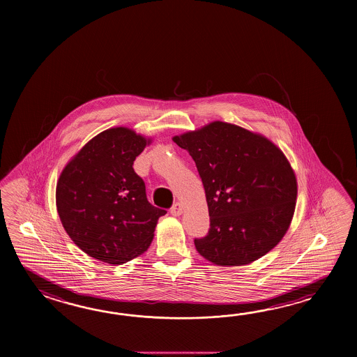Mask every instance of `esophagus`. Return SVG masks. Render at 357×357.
<instances>
[{"instance_id":"34e87169","label":"esophagus","mask_w":357,"mask_h":357,"mask_svg":"<svg viewBox=\"0 0 357 357\" xmlns=\"http://www.w3.org/2000/svg\"><path fill=\"white\" fill-rule=\"evenodd\" d=\"M182 211H183L182 205L180 204V203H176V204H174V206L171 208V214L175 215V217H178V215H181Z\"/></svg>"}]
</instances>
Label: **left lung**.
Wrapping results in <instances>:
<instances>
[{
    "label": "left lung",
    "mask_w": 357,
    "mask_h": 357,
    "mask_svg": "<svg viewBox=\"0 0 357 357\" xmlns=\"http://www.w3.org/2000/svg\"><path fill=\"white\" fill-rule=\"evenodd\" d=\"M172 140L188 151L204 185L211 228L197 252L220 266L250 264L289 231L297 199L295 171L281 148L235 123L213 121Z\"/></svg>",
    "instance_id": "left-lung-1"
}]
</instances>
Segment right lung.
Masks as SVG:
<instances>
[{
	"label": "right lung",
	"instance_id": "add662e5",
	"mask_svg": "<svg viewBox=\"0 0 357 357\" xmlns=\"http://www.w3.org/2000/svg\"><path fill=\"white\" fill-rule=\"evenodd\" d=\"M153 137L117 126L91 137L62 169L56 186L61 223L91 258L123 264L148 250L166 211L153 206L134 160Z\"/></svg>",
	"mask_w": 357,
	"mask_h": 357
}]
</instances>
